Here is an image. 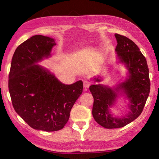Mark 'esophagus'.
Here are the masks:
<instances>
[{"mask_svg": "<svg viewBox=\"0 0 159 159\" xmlns=\"http://www.w3.org/2000/svg\"><path fill=\"white\" fill-rule=\"evenodd\" d=\"M84 88H89V85H91V82L89 81H88V80H84Z\"/></svg>", "mask_w": 159, "mask_h": 159, "instance_id": "1", "label": "esophagus"}]
</instances>
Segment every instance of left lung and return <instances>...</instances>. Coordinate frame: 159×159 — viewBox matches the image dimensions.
<instances>
[{"label": "left lung", "mask_w": 159, "mask_h": 159, "mask_svg": "<svg viewBox=\"0 0 159 159\" xmlns=\"http://www.w3.org/2000/svg\"><path fill=\"white\" fill-rule=\"evenodd\" d=\"M117 45L115 50L121 62L126 64L129 78L115 89L101 84L90 85L93 97L92 114L95 121L106 129L120 128L136 119L143 111L151 89L149 71L145 57L138 46L126 36L115 34ZM95 81L101 80L94 78ZM124 90L130 100V112L123 118L113 117L108 108L116 97V92Z\"/></svg>", "instance_id": "8db88e82"}]
</instances>
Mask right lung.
<instances>
[{"instance_id": "obj_1", "label": "right lung", "mask_w": 159, "mask_h": 159, "mask_svg": "<svg viewBox=\"0 0 159 159\" xmlns=\"http://www.w3.org/2000/svg\"><path fill=\"white\" fill-rule=\"evenodd\" d=\"M54 39L32 36L14 53L8 75V89L15 111L32 128L45 131L63 129L71 109L83 92L82 81L65 85L36 64L48 57Z\"/></svg>"}]
</instances>
